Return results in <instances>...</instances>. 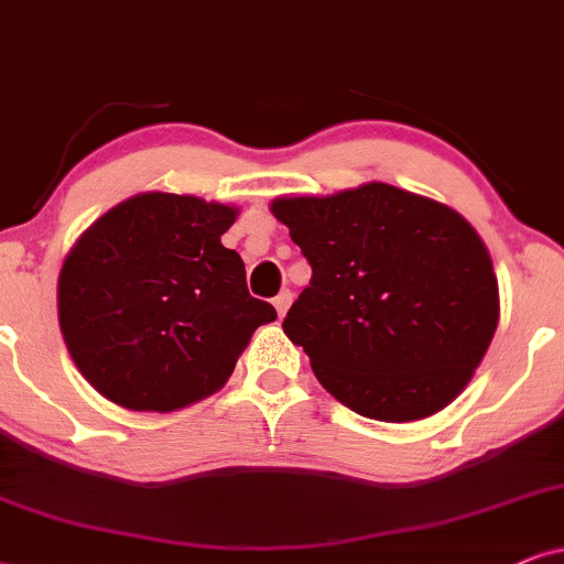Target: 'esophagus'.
Returning <instances> with one entry per match:
<instances>
[{
    "label": "esophagus",
    "instance_id": "1",
    "mask_svg": "<svg viewBox=\"0 0 564 564\" xmlns=\"http://www.w3.org/2000/svg\"><path fill=\"white\" fill-rule=\"evenodd\" d=\"M291 299H294V294H291L289 289H286V291H281V294H278V296L273 299V306H275L278 317H283V315H286V310H289V306H291Z\"/></svg>",
    "mask_w": 564,
    "mask_h": 564
}]
</instances>
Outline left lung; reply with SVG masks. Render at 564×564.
Wrapping results in <instances>:
<instances>
[{
  "mask_svg": "<svg viewBox=\"0 0 564 564\" xmlns=\"http://www.w3.org/2000/svg\"><path fill=\"white\" fill-rule=\"evenodd\" d=\"M312 265L283 333L319 384L377 422H416L466 388L495 338L500 291L460 213L393 184L278 197Z\"/></svg>",
  "mask_w": 564,
  "mask_h": 564,
  "instance_id": "left-lung-1",
  "label": "left lung"
}]
</instances>
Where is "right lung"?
I'll return each instance as SVG.
<instances>
[{"label":"right lung","instance_id":"1","mask_svg":"<svg viewBox=\"0 0 564 564\" xmlns=\"http://www.w3.org/2000/svg\"><path fill=\"white\" fill-rule=\"evenodd\" d=\"M237 208L142 192L69 249L56 286L75 367L111 403L169 413L216 393L273 304L249 296L220 237Z\"/></svg>","mask_w":564,"mask_h":564}]
</instances>
